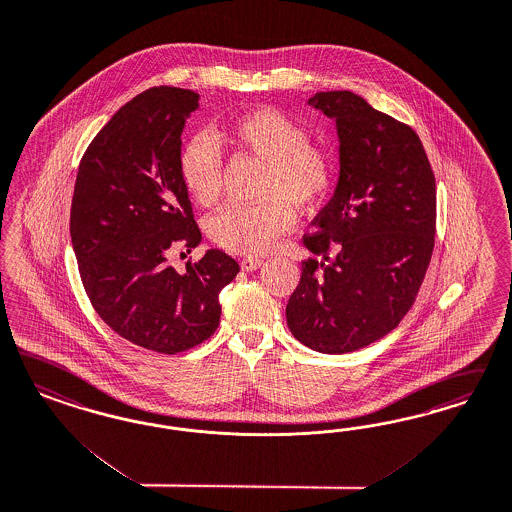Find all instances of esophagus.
<instances>
[{
    "label": "esophagus",
    "instance_id": "esophagus-1",
    "mask_svg": "<svg viewBox=\"0 0 512 512\" xmlns=\"http://www.w3.org/2000/svg\"><path fill=\"white\" fill-rule=\"evenodd\" d=\"M263 259H257V257H246V259H242V270H246V272H253V270H257V268H261L263 266Z\"/></svg>",
    "mask_w": 512,
    "mask_h": 512
}]
</instances>
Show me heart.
I'll return each mask as SVG.
<instances>
[{"label":"heart","mask_w":512,"mask_h":512,"mask_svg":"<svg viewBox=\"0 0 512 512\" xmlns=\"http://www.w3.org/2000/svg\"><path fill=\"white\" fill-rule=\"evenodd\" d=\"M238 155L265 162L261 176V204H238L213 217L210 236L230 253L261 255L295 225L299 208L319 204L333 185L331 159L310 143L308 132L272 107H257L234 117L219 130ZM181 179L189 196L202 208L217 204L223 189V162L204 138L189 141L179 160Z\"/></svg>","instance_id":"1"}]
</instances>
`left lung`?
Listing matches in <instances>:
<instances>
[{
  "label": "left lung",
  "mask_w": 512,
  "mask_h": 512,
  "mask_svg": "<svg viewBox=\"0 0 512 512\" xmlns=\"http://www.w3.org/2000/svg\"><path fill=\"white\" fill-rule=\"evenodd\" d=\"M308 104L336 121L340 177L302 238L321 261H302L285 316L304 346L355 352L393 331L418 297L435 247V176L418 134L361 96L331 90Z\"/></svg>",
  "instance_id": "8db88e82"
}]
</instances>
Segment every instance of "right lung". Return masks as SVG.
<instances>
[{"instance_id":"add662e5","label":"right lung","mask_w":512,"mask_h":512,"mask_svg":"<svg viewBox=\"0 0 512 512\" xmlns=\"http://www.w3.org/2000/svg\"><path fill=\"white\" fill-rule=\"evenodd\" d=\"M198 98L155 87L124 104L90 141L71 200V244L96 314L128 342L166 355L215 333L219 291L240 272L221 249L185 272L168 263L172 249L202 240L179 168Z\"/></svg>"}]
</instances>
